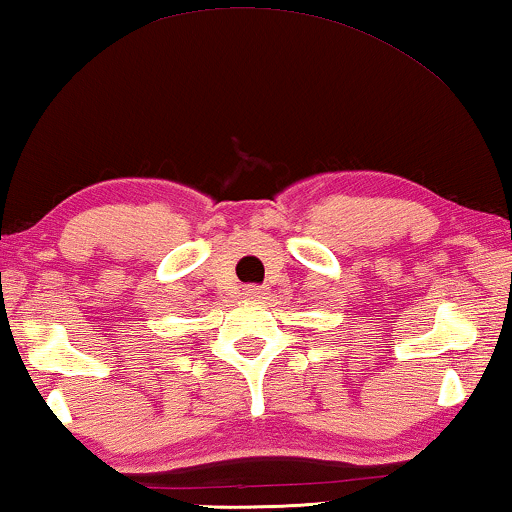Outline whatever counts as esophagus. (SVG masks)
Instances as JSON below:
<instances>
[{"label":"esophagus","mask_w":512,"mask_h":512,"mask_svg":"<svg viewBox=\"0 0 512 512\" xmlns=\"http://www.w3.org/2000/svg\"><path fill=\"white\" fill-rule=\"evenodd\" d=\"M264 287H259V285H250V287H246V297L248 299H264Z\"/></svg>","instance_id":"obj_1"}]
</instances>
